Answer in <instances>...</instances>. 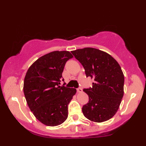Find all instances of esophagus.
Returning a JSON list of instances; mask_svg holds the SVG:
<instances>
[{
  "mask_svg": "<svg viewBox=\"0 0 146 146\" xmlns=\"http://www.w3.org/2000/svg\"><path fill=\"white\" fill-rule=\"evenodd\" d=\"M77 92H78V93H82L83 92L82 88H78V89H77Z\"/></svg>",
  "mask_w": 146,
  "mask_h": 146,
  "instance_id": "esophagus-1",
  "label": "esophagus"
}]
</instances>
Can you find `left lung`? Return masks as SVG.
I'll return each instance as SVG.
<instances>
[{
	"instance_id": "left-lung-1",
	"label": "left lung",
	"mask_w": 146,
	"mask_h": 146,
	"mask_svg": "<svg viewBox=\"0 0 146 146\" xmlns=\"http://www.w3.org/2000/svg\"><path fill=\"white\" fill-rule=\"evenodd\" d=\"M85 69L86 77L94 78L92 88L84 89L89 102L82 108L84 116L103 122L117 113L123 96L124 76L119 64L106 52L93 48L71 51Z\"/></svg>"
}]
</instances>
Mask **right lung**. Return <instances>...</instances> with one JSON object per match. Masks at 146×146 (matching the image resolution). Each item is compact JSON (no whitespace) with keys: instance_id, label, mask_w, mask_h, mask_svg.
I'll return each instance as SVG.
<instances>
[{"instance_id":"1","label":"right lung","mask_w":146,"mask_h":146,"mask_svg":"<svg viewBox=\"0 0 146 146\" xmlns=\"http://www.w3.org/2000/svg\"><path fill=\"white\" fill-rule=\"evenodd\" d=\"M73 57L67 51L51 52L34 62L26 73L23 90L27 104L46 125H59L68 117V105L76 90L60 85L65 63Z\"/></svg>"}]
</instances>
